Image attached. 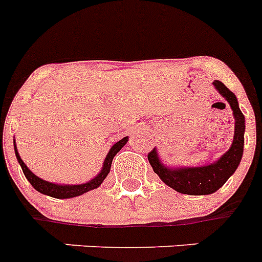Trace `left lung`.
<instances>
[{"label": "left lung", "mask_w": 262, "mask_h": 262, "mask_svg": "<svg viewBox=\"0 0 262 262\" xmlns=\"http://www.w3.org/2000/svg\"><path fill=\"white\" fill-rule=\"evenodd\" d=\"M212 84L220 91V94L230 103L235 120L234 138L230 149L227 150L220 160L205 167L188 168H167L161 164L157 157L156 148L148 153V160L155 173L160 179L180 193L187 195H208L218 191L226 183L238 168L244 153V133H245V117L238 106L237 97L231 93L221 80H214Z\"/></svg>", "instance_id": "8db88e82"}]
</instances>
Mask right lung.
<instances>
[{
  "label": "right lung",
  "instance_id": "1",
  "mask_svg": "<svg viewBox=\"0 0 262 262\" xmlns=\"http://www.w3.org/2000/svg\"><path fill=\"white\" fill-rule=\"evenodd\" d=\"M127 142V137H124L122 140H120L118 142H116L114 145L112 146V149L109 150L107 156L105 159V163H103V167H102L99 175H97L93 180H90L89 183H84V184H75V186H64V184H55V183L46 182V180L40 179L33 173V172L29 171V168L25 165V163L21 160L20 155L17 152V148L14 145V150H16V157L18 163H20L21 168H23V172H24L25 178L28 179V182L31 183L32 187L37 190L39 192L44 193V195H48V196L57 198V199H66V198H75L79 196L82 193L87 192V191H91L99 187L102 184V182L105 180V178L107 176V173L110 172V167H112L113 157L116 156L117 152H120L121 148Z\"/></svg>",
  "mask_w": 262,
  "mask_h": 262
}]
</instances>
